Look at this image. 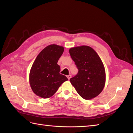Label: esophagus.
<instances>
[{
  "label": "esophagus",
  "mask_w": 133,
  "mask_h": 133,
  "mask_svg": "<svg viewBox=\"0 0 133 133\" xmlns=\"http://www.w3.org/2000/svg\"><path fill=\"white\" fill-rule=\"evenodd\" d=\"M71 75H67V78H68V79H70V78H71Z\"/></svg>",
  "instance_id": "1"
}]
</instances>
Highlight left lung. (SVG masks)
I'll return each instance as SVG.
<instances>
[{
	"label": "left lung",
	"mask_w": 133,
	"mask_h": 133,
	"mask_svg": "<svg viewBox=\"0 0 133 133\" xmlns=\"http://www.w3.org/2000/svg\"><path fill=\"white\" fill-rule=\"evenodd\" d=\"M69 53L79 71L70 82L79 95L85 100L99 95L105 86L106 75L104 64L92 48L82 45L71 48Z\"/></svg>",
	"instance_id": "1"
}]
</instances>
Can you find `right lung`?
I'll use <instances>...</instances> for the list:
<instances>
[{
	"label": "right lung",
	"mask_w": 133,
	"mask_h": 133,
	"mask_svg": "<svg viewBox=\"0 0 133 133\" xmlns=\"http://www.w3.org/2000/svg\"><path fill=\"white\" fill-rule=\"evenodd\" d=\"M64 48L51 44L43 49L36 58L29 73V83L35 94L42 98L53 96L60 86L68 80L65 75L59 73L57 64Z\"/></svg>",
	"instance_id": "1"
}]
</instances>
